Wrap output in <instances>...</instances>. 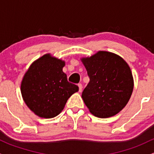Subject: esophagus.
I'll list each match as a JSON object with an SVG mask.
<instances>
[{"label": "esophagus", "instance_id": "34e87169", "mask_svg": "<svg viewBox=\"0 0 154 154\" xmlns=\"http://www.w3.org/2000/svg\"><path fill=\"white\" fill-rule=\"evenodd\" d=\"M78 87H79V92H82V84H78Z\"/></svg>", "mask_w": 154, "mask_h": 154}]
</instances>
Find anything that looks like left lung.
<instances>
[{"instance_id": "left-lung-1", "label": "left lung", "mask_w": 154, "mask_h": 154, "mask_svg": "<svg viewBox=\"0 0 154 154\" xmlns=\"http://www.w3.org/2000/svg\"><path fill=\"white\" fill-rule=\"evenodd\" d=\"M90 82L82 93L91 114L99 118L116 115L128 103L133 91V77L122 58L107 51H98L81 59Z\"/></svg>"}]
</instances>
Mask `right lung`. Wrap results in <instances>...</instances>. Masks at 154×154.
I'll use <instances>...</instances> for the list:
<instances>
[{
  "instance_id": "right-lung-1",
  "label": "right lung",
  "mask_w": 154,
  "mask_h": 154,
  "mask_svg": "<svg viewBox=\"0 0 154 154\" xmlns=\"http://www.w3.org/2000/svg\"><path fill=\"white\" fill-rule=\"evenodd\" d=\"M65 62L45 54L31 64L21 84L24 102L32 111L42 118L59 115L67 100L79 91L78 86L68 82L63 72Z\"/></svg>"
}]
</instances>
